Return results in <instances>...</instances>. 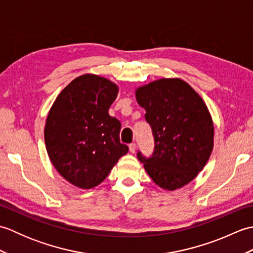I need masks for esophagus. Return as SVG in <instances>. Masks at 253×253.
<instances>
[{
    "label": "esophagus",
    "instance_id": "34e87169",
    "mask_svg": "<svg viewBox=\"0 0 253 253\" xmlns=\"http://www.w3.org/2000/svg\"><path fill=\"white\" fill-rule=\"evenodd\" d=\"M129 151L131 153H135V151H136V143H130L129 144Z\"/></svg>",
    "mask_w": 253,
    "mask_h": 253
}]
</instances>
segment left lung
<instances>
[{
	"label": "left lung",
	"instance_id": "left-lung-1",
	"mask_svg": "<svg viewBox=\"0 0 253 253\" xmlns=\"http://www.w3.org/2000/svg\"><path fill=\"white\" fill-rule=\"evenodd\" d=\"M152 129L154 151L143 163L152 180L165 190H175L195 179L213 150L214 127L201 96L184 80L162 78L136 90Z\"/></svg>",
	"mask_w": 253,
	"mask_h": 253
}]
</instances>
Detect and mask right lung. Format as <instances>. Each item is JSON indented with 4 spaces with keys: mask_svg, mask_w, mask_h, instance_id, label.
<instances>
[{
    "mask_svg": "<svg viewBox=\"0 0 253 253\" xmlns=\"http://www.w3.org/2000/svg\"><path fill=\"white\" fill-rule=\"evenodd\" d=\"M118 87L83 75L64 88L46 118L44 141L52 164L74 186L90 189L103 181L121 157V122L109 115Z\"/></svg>",
    "mask_w": 253,
    "mask_h": 253,
    "instance_id": "1",
    "label": "right lung"
}]
</instances>
